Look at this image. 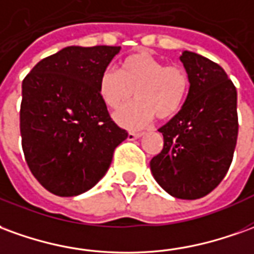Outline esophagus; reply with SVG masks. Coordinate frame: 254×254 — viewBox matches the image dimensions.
<instances>
[{"mask_svg": "<svg viewBox=\"0 0 254 254\" xmlns=\"http://www.w3.org/2000/svg\"><path fill=\"white\" fill-rule=\"evenodd\" d=\"M143 136V133H134V132H129L127 133V140H134V139H139Z\"/></svg>", "mask_w": 254, "mask_h": 254, "instance_id": "obj_1", "label": "esophagus"}]
</instances>
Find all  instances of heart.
Segmentation results:
<instances>
[{"label":"heart","instance_id":"heart-1","mask_svg":"<svg viewBox=\"0 0 254 254\" xmlns=\"http://www.w3.org/2000/svg\"><path fill=\"white\" fill-rule=\"evenodd\" d=\"M189 75L179 65H166L145 52L124 59L118 72L106 70L99 78V96L111 110H118L134 96L136 102L114 115L117 124L140 129L159 117L166 120L179 113L187 97Z\"/></svg>","mask_w":254,"mask_h":254}]
</instances>
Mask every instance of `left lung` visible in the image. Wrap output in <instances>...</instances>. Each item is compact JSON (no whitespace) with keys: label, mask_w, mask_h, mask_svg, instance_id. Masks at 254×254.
<instances>
[{"label":"left lung","mask_w":254,"mask_h":254,"mask_svg":"<svg viewBox=\"0 0 254 254\" xmlns=\"http://www.w3.org/2000/svg\"><path fill=\"white\" fill-rule=\"evenodd\" d=\"M180 62L189 75L186 102L158 132L164 148L150 162L155 182L175 198L213 191L231 165L238 137L237 89L217 63L190 51Z\"/></svg>","instance_id":"left-lung-1"}]
</instances>
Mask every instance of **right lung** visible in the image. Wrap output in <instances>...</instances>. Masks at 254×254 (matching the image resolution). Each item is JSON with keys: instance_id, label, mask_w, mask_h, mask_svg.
Instances as JSON below:
<instances>
[{"instance_id": "right-lung-1", "label": "right lung", "mask_w": 254, "mask_h": 254, "mask_svg": "<svg viewBox=\"0 0 254 254\" xmlns=\"http://www.w3.org/2000/svg\"><path fill=\"white\" fill-rule=\"evenodd\" d=\"M121 47H67L34 65L22 84L20 134L31 173L49 192L75 196L107 173L127 130L111 121L99 78Z\"/></svg>"}]
</instances>
